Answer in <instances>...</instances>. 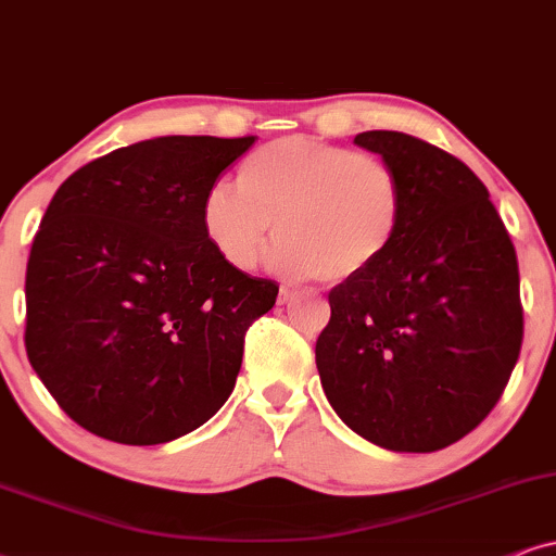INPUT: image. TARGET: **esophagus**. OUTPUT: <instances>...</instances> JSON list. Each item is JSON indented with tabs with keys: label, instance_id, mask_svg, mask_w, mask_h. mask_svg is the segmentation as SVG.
<instances>
[{
	"label": "esophagus",
	"instance_id": "1",
	"mask_svg": "<svg viewBox=\"0 0 556 556\" xmlns=\"http://www.w3.org/2000/svg\"><path fill=\"white\" fill-rule=\"evenodd\" d=\"M294 294H298V290H292V287H282V290H279V305H290Z\"/></svg>",
	"mask_w": 556,
	"mask_h": 556
}]
</instances>
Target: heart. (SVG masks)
I'll list each match as a JSON object with an SVG mask.
<instances>
[{
  "label": "heart",
  "instance_id": "heart-1",
  "mask_svg": "<svg viewBox=\"0 0 556 556\" xmlns=\"http://www.w3.org/2000/svg\"><path fill=\"white\" fill-rule=\"evenodd\" d=\"M403 185L388 161L320 138L290 136L249 153L238 187L202 197V233L238 271L254 269L274 233L269 266L328 282L356 277L388 254L403 223Z\"/></svg>",
  "mask_w": 556,
  "mask_h": 556
}]
</instances>
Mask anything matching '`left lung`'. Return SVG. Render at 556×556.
Wrapping results in <instances>:
<instances>
[{"instance_id":"left-lung-1","label":"left lung","mask_w":556,"mask_h":556,"mask_svg":"<svg viewBox=\"0 0 556 556\" xmlns=\"http://www.w3.org/2000/svg\"><path fill=\"white\" fill-rule=\"evenodd\" d=\"M403 185L388 254L328 294L315 364L330 407L390 452H439L488 418L523 341L518 262L488 187L452 153L367 130Z\"/></svg>"}]
</instances>
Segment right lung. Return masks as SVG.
Instances as JSON below:
<instances>
[{
  "label": "right lung",
  "mask_w": 556,
  "mask_h": 556,
  "mask_svg": "<svg viewBox=\"0 0 556 556\" xmlns=\"http://www.w3.org/2000/svg\"><path fill=\"white\" fill-rule=\"evenodd\" d=\"M254 140H140L89 161L53 194L27 258L25 349L87 431L166 444L233 392L245 328L279 287L223 262L200 207Z\"/></svg>",
  "instance_id": "obj_1"
}]
</instances>
